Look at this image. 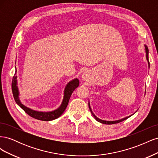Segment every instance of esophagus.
<instances>
[{
	"instance_id": "obj_1",
	"label": "esophagus",
	"mask_w": 158,
	"mask_h": 158,
	"mask_svg": "<svg viewBox=\"0 0 158 158\" xmlns=\"http://www.w3.org/2000/svg\"><path fill=\"white\" fill-rule=\"evenodd\" d=\"M86 78H87V76L84 74L82 75V79H83L84 80H86Z\"/></svg>"
}]
</instances>
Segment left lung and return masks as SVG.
<instances>
[{
  "instance_id": "8db88e82",
  "label": "left lung",
  "mask_w": 158,
  "mask_h": 158,
  "mask_svg": "<svg viewBox=\"0 0 158 158\" xmlns=\"http://www.w3.org/2000/svg\"><path fill=\"white\" fill-rule=\"evenodd\" d=\"M144 46H145V50H146V59H147V60H148V66H149V68H150V62H149V59H148V52H149V51H148V47H147L146 45H145ZM88 106H89V108L90 111H91V113H92V115H93V116L94 117V118H95V120H96V121H98V122H99V123H101L106 124V125H112V124H115V123H118L122 122V121H123L126 120V119H127V118H128L129 117H131V116H132V114H131V116L127 117H125V118H121V119H119V120H117V121H104V120H102V119L99 118L98 117H97L95 115L94 113L92 112V109H91L90 105H89V102H88Z\"/></svg>"
}]
</instances>
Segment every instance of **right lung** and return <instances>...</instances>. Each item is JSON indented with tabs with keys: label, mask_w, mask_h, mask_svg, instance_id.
<instances>
[{
	"label": "right lung",
	"mask_w": 158,
	"mask_h": 158,
	"mask_svg": "<svg viewBox=\"0 0 158 158\" xmlns=\"http://www.w3.org/2000/svg\"><path fill=\"white\" fill-rule=\"evenodd\" d=\"M17 84V76H14L12 82V90L14 100H15V102L18 106L27 114H29L30 117L40 121H49L59 118L64 113L66 107L68 106L72 94L74 92V90L79 85V80L77 78H75L67 84L64 90V98L60 106L58 109L54 110V111L49 112L35 111V110H33L23 106L21 103L20 99H19V91Z\"/></svg>",
	"instance_id": "right-lung-1"
}]
</instances>
